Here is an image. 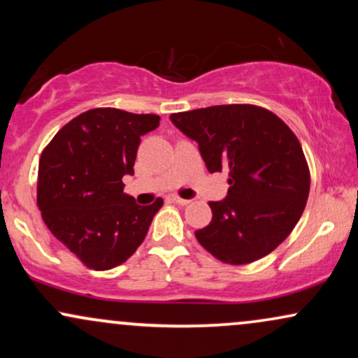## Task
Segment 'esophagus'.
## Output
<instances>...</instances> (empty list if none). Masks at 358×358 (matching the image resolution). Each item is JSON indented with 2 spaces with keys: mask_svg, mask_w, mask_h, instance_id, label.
Segmentation results:
<instances>
[{
  "mask_svg": "<svg viewBox=\"0 0 358 358\" xmlns=\"http://www.w3.org/2000/svg\"><path fill=\"white\" fill-rule=\"evenodd\" d=\"M171 200H173L175 203H178V205H188L192 202V200H187V199H180L178 195H171Z\"/></svg>",
  "mask_w": 358,
  "mask_h": 358,
  "instance_id": "obj_1",
  "label": "esophagus"
}]
</instances>
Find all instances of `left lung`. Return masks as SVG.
Instances as JSON below:
<instances>
[{
	"label": "left lung",
	"instance_id": "obj_1",
	"mask_svg": "<svg viewBox=\"0 0 358 358\" xmlns=\"http://www.w3.org/2000/svg\"><path fill=\"white\" fill-rule=\"evenodd\" d=\"M199 143L207 170L229 171L227 196L210 202L212 222L195 232L212 256L249 264L289 236L310 193L301 145L268 109L250 104L212 106L170 116Z\"/></svg>",
	"mask_w": 358,
	"mask_h": 358
}]
</instances>
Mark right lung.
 Here are the masks:
<instances>
[{
	"mask_svg": "<svg viewBox=\"0 0 358 358\" xmlns=\"http://www.w3.org/2000/svg\"><path fill=\"white\" fill-rule=\"evenodd\" d=\"M158 126L156 114L90 109L62 127L43 150L36 187L42 219L90 269L126 262L162 208V199L138 205L122 192V176L134 175L141 136Z\"/></svg>",
	"mask_w": 358,
	"mask_h": 358,
	"instance_id": "1",
	"label": "right lung"
}]
</instances>
